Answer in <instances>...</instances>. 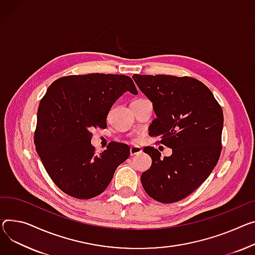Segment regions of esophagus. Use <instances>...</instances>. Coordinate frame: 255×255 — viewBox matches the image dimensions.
I'll use <instances>...</instances> for the list:
<instances>
[{
	"label": "esophagus",
	"mask_w": 255,
	"mask_h": 255,
	"mask_svg": "<svg viewBox=\"0 0 255 255\" xmlns=\"http://www.w3.org/2000/svg\"><path fill=\"white\" fill-rule=\"evenodd\" d=\"M141 151H142V149L139 146H132V147H130V155L131 156L140 154Z\"/></svg>",
	"instance_id": "obj_1"
}]
</instances>
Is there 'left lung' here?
Returning a JSON list of instances; mask_svg holds the SVG:
<instances>
[{
    "label": "left lung",
    "instance_id": "1",
    "mask_svg": "<svg viewBox=\"0 0 255 255\" xmlns=\"http://www.w3.org/2000/svg\"><path fill=\"white\" fill-rule=\"evenodd\" d=\"M140 91L151 101L157 119L149 126L150 136L172 148L161 159L152 146L143 151L151 166L141 174L145 193L161 203L188 197L212 172L222 151L224 113L212 92L189 77L133 75Z\"/></svg>",
    "mask_w": 255,
    "mask_h": 255
}]
</instances>
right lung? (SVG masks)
<instances>
[{
	"label": "right lung",
	"instance_id": "add662e5",
	"mask_svg": "<svg viewBox=\"0 0 255 255\" xmlns=\"http://www.w3.org/2000/svg\"><path fill=\"white\" fill-rule=\"evenodd\" d=\"M138 94L128 76L88 74L53 82L42 98L35 132L36 150L58 188L77 199L103 193L130 148L111 142L99 155L91 144L92 128L107 127V117L123 93Z\"/></svg>",
	"mask_w": 255,
	"mask_h": 255
}]
</instances>
